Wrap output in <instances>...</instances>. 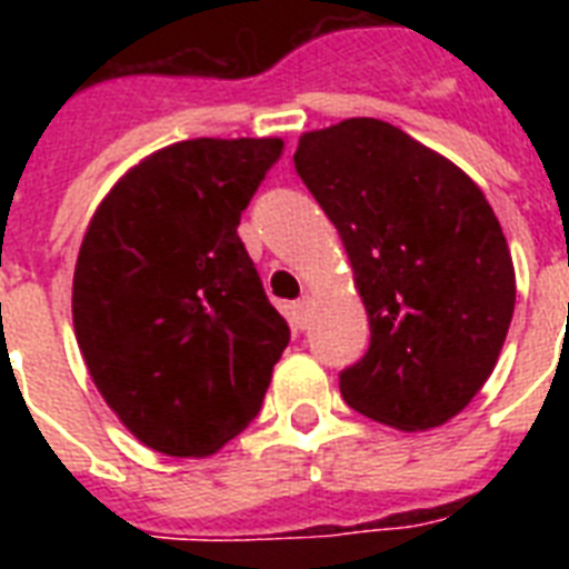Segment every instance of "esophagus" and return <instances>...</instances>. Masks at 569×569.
Listing matches in <instances>:
<instances>
[{"instance_id":"1","label":"esophagus","mask_w":569,"mask_h":569,"mask_svg":"<svg viewBox=\"0 0 569 569\" xmlns=\"http://www.w3.org/2000/svg\"><path fill=\"white\" fill-rule=\"evenodd\" d=\"M310 319H312V298H310V295H303L301 301L292 303V325H295V330H307V328H310Z\"/></svg>"}]
</instances>
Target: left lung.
Returning <instances> with one entry per match:
<instances>
[{"label":"left lung","instance_id":"1","mask_svg":"<svg viewBox=\"0 0 569 569\" xmlns=\"http://www.w3.org/2000/svg\"><path fill=\"white\" fill-rule=\"evenodd\" d=\"M295 171L337 227L372 330L342 398L398 431L440 428L493 375L513 319V259L485 191L375 118L303 132Z\"/></svg>","mask_w":569,"mask_h":569}]
</instances>
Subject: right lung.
<instances>
[{
    "label": "right lung",
    "instance_id": "1",
    "mask_svg": "<svg viewBox=\"0 0 569 569\" xmlns=\"http://www.w3.org/2000/svg\"><path fill=\"white\" fill-rule=\"evenodd\" d=\"M280 156L283 138L177 141L129 168L84 230L76 342L147 449L209 458L262 407L289 325L236 227Z\"/></svg>",
    "mask_w": 569,
    "mask_h": 569
}]
</instances>
